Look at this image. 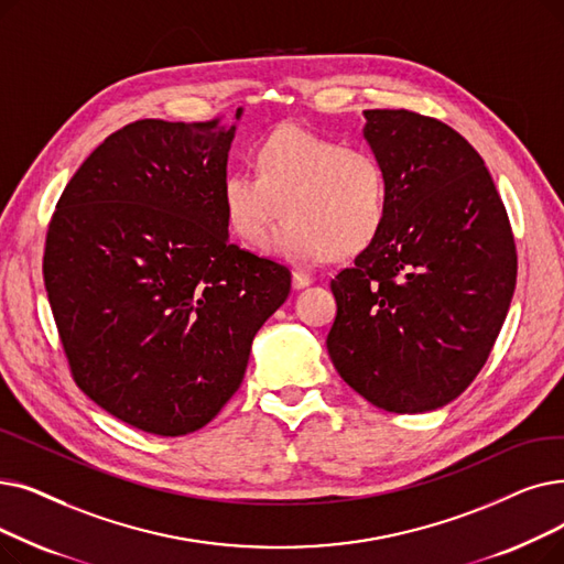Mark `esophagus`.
<instances>
[{"label":"esophagus","mask_w":564,"mask_h":564,"mask_svg":"<svg viewBox=\"0 0 564 564\" xmlns=\"http://www.w3.org/2000/svg\"><path fill=\"white\" fill-rule=\"evenodd\" d=\"M313 283V276L311 274H304V272H292V288L295 290H302L306 285Z\"/></svg>","instance_id":"1"}]
</instances>
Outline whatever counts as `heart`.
<instances>
[{
    "label": "heart",
    "mask_w": 564,
    "mask_h": 564,
    "mask_svg": "<svg viewBox=\"0 0 564 564\" xmlns=\"http://www.w3.org/2000/svg\"><path fill=\"white\" fill-rule=\"evenodd\" d=\"M251 170H228L221 205L230 230L249 243L269 237L295 262L352 258L380 237L391 203L384 161L369 147L346 144L285 124L253 147Z\"/></svg>",
    "instance_id": "b5f03b06"
}]
</instances>
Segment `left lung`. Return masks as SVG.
<instances>
[{"mask_svg":"<svg viewBox=\"0 0 564 564\" xmlns=\"http://www.w3.org/2000/svg\"><path fill=\"white\" fill-rule=\"evenodd\" d=\"M391 180L387 224L332 279L327 350L338 376L387 412H426L477 378L517 285L507 209L475 147L440 119L364 110Z\"/></svg>","mask_w":564,"mask_h":564,"instance_id":"8db88e82","label":"left lung"}]
</instances>
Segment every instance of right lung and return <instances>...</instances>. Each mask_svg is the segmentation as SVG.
I'll return each instance as SVG.
<instances>
[{
  "label": "right lung",
  "mask_w": 564,
  "mask_h": 564,
  "mask_svg": "<svg viewBox=\"0 0 564 564\" xmlns=\"http://www.w3.org/2000/svg\"><path fill=\"white\" fill-rule=\"evenodd\" d=\"M232 138L221 119L133 121L87 156L47 226L43 281L70 376L144 433L209 424L290 292L283 264L228 239Z\"/></svg>",
  "instance_id": "add662e5"
}]
</instances>
